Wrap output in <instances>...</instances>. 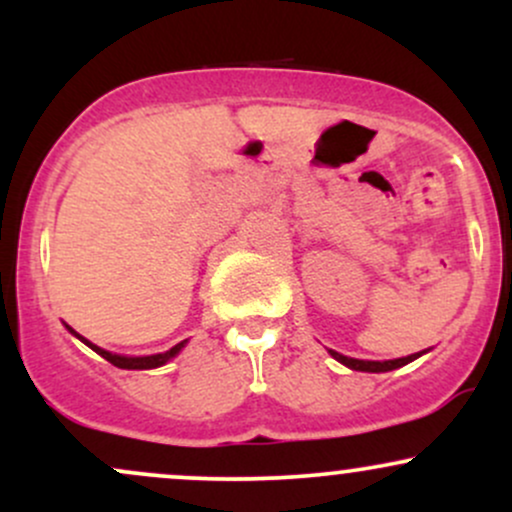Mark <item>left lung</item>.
I'll list each match as a JSON object with an SVG mask.
<instances>
[{
  "label": "left lung",
  "instance_id": "8db88e82",
  "mask_svg": "<svg viewBox=\"0 0 512 512\" xmlns=\"http://www.w3.org/2000/svg\"><path fill=\"white\" fill-rule=\"evenodd\" d=\"M330 354L337 358L339 363H344L346 368L363 370V373H387V370H395V368L407 366V363H411V361H414V358L421 356V354H411V356H404V358H395V361H361V358L342 356V354H337V351H330Z\"/></svg>",
  "mask_w": 512,
  "mask_h": 512
}]
</instances>
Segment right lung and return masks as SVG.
Here are the masks:
<instances>
[{
    "mask_svg": "<svg viewBox=\"0 0 512 512\" xmlns=\"http://www.w3.org/2000/svg\"><path fill=\"white\" fill-rule=\"evenodd\" d=\"M69 332L72 334H76L72 327H67ZM76 337H79V334H76ZM81 342H84L86 346H91L93 351H96L98 356H103L105 361H110L113 363V366H117V368H127V370H144V368H158V366H163V363L166 361H170V358H173L175 354H178V351L182 349V346H185V342H180V344H175L173 349L170 351H163V354H154V356H137V358H132V356H117V354H110V351H105V349H101V346H96V344H91V342H86L84 337H79Z\"/></svg>",
    "mask_w": 512,
    "mask_h": 512,
    "instance_id": "1",
    "label": "right lung"
}]
</instances>
